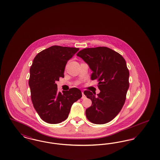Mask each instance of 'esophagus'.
I'll list each match as a JSON object with an SVG mask.
<instances>
[{
  "instance_id": "esophagus-1",
  "label": "esophagus",
  "mask_w": 160,
  "mask_h": 160,
  "mask_svg": "<svg viewBox=\"0 0 160 160\" xmlns=\"http://www.w3.org/2000/svg\"><path fill=\"white\" fill-rule=\"evenodd\" d=\"M82 99H84V98H86V96L84 95L83 92H82Z\"/></svg>"
}]
</instances>
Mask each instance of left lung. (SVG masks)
I'll use <instances>...</instances> for the list:
<instances>
[{
    "mask_svg": "<svg viewBox=\"0 0 160 160\" xmlns=\"http://www.w3.org/2000/svg\"><path fill=\"white\" fill-rule=\"evenodd\" d=\"M92 71L91 80L97 79L100 92L85 91L92 106L86 110L88 119L95 124L111 121L120 112L129 88V71L122 56L106 47L88 48L77 54Z\"/></svg>",
    "mask_w": 160,
    "mask_h": 160,
    "instance_id": "1",
    "label": "left lung"
}]
</instances>
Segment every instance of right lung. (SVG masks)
Listing matches in <instances>:
<instances>
[{"label":"right lung","instance_id":"obj_1","mask_svg":"<svg viewBox=\"0 0 160 160\" xmlns=\"http://www.w3.org/2000/svg\"><path fill=\"white\" fill-rule=\"evenodd\" d=\"M78 48L52 46L35 56L30 68L29 85L31 99L39 117L45 122L56 124L68 117L71 107L82 97L76 88L58 91L56 81L64 77L67 63Z\"/></svg>","mask_w":160,"mask_h":160}]
</instances>
